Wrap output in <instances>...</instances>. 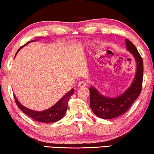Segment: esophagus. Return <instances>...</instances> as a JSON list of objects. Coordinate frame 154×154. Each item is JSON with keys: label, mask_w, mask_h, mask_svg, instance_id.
<instances>
[{"label": "esophagus", "mask_w": 154, "mask_h": 154, "mask_svg": "<svg viewBox=\"0 0 154 154\" xmlns=\"http://www.w3.org/2000/svg\"><path fill=\"white\" fill-rule=\"evenodd\" d=\"M86 85H87V83H86V82L85 81H80L79 83H78V86H79V88H84L85 87Z\"/></svg>", "instance_id": "34e87169"}]
</instances>
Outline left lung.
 Wrapping results in <instances>:
<instances>
[{"label":"left lung","instance_id":"1","mask_svg":"<svg viewBox=\"0 0 154 154\" xmlns=\"http://www.w3.org/2000/svg\"><path fill=\"white\" fill-rule=\"evenodd\" d=\"M127 50L134 57L137 69L133 81L130 87L121 95L109 97L100 93L95 88H90V104L96 116L103 119H111L123 115L132 106L140 95L142 86L143 60L133 43L125 39Z\"/></svg>","mask_w":154,"mask_h":154}]
</instances>
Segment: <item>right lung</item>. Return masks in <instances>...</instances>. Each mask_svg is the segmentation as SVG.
<instances>
[{"label":"right lung","mask_w":154,"mask_h":154,"mask_svg":"<svg viewBox=\"0 0 154 154\" xmlns=\"http://www.w3.org/2000/svg\"><path fill=\"white\" fill-rule=\"evenodd\" d=\"M35 41H37V40L29 41L28 43H26L25 45L22 46V47L17 50L16 54H17V52L19 51H20L21 48H23L25 45H26L27 44L31 43V42H33ZM73 92H74V89L73 88V89H71L70 91L65 94L52 107H50V108L48 109H46V110L41 111H33L31 110V109L26 108V107L24 106L22 104H20V102L17 100V99L16 96L14 95V100H15L16 104L17 105L19 108H20L25 114L27 115L29 117H31V119H34L35 121H36L41 122V123H54V122L60 121V120L62 119L63 116L65 115V113H66L67 110V107H68V102L69 99L71 97V96L73 94Z\"/></svg>","instance_id":"right-lung-1"}]
</instances>
